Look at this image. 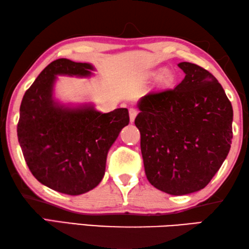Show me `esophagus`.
Wrapping results in <instances>:
<instances>
[{"mask_svg":"<svg viewBox=\"0 0 249 249\" xmlns=\"http://www.w3.org/2000/svg\"><path fill=\"white\" fill-rule=\"evenodd\" d=\"M137 114H138V112H137L136 108H134V107L129 108V119H130V122H132V123L135 121V117L137 116Z\"/></svg>","mask_w":249,"mask_h":249,"instance_id":"1","label":"esophagus"}]
</instances>
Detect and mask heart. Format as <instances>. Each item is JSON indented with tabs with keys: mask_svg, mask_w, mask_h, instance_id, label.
<instances>
[{
	"mask_svg": "<svg viewBox=\"0 0 249 249\" xmlns=\"http://www.w3.org/2000/svg\"><path fill=\"white\" fill-rule=\"evenodd\" d=\"M169 78H170L169 73H168V72L163 73V75H162V79H163V80H166V81H167V80H169Z\"/></svg>",
	"mask_w": 249,
	"mask_h": 249,
	"instance_id": "heart-1",
	"label": "heart"
}]
</instances>
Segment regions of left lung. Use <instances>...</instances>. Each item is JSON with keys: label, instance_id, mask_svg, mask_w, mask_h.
<instances>
[{"label": "left lung", "instance_id": "8db88e82", "mask_svg": "<svg viewBox=\"0 0 249 249\" xmlns=\"http://www.w3.org/2000/svg\"><path fill=\"white\" fill-rule=\"evenodd\" d=\"M178 66L182 81L142 96L135 119L147 179L172 196L206 187L233 138V107L216 78L191 62Z\"/></svg>", "mask_w": 249, "mask_h": 249}]
</instances>
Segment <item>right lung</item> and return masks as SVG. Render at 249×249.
<instances>
[{
  "label": "right lung",
  "instance_id": "1",
  "mask_svg": "<svg viewBox=\"0 0 249 249\" xmlns=\"http://www.w3.org/2000/svg\"><path fill=\"white\" fill-rule=\"evenodd\" d=\"M86 62L57 59L25 92L18 137L29 170L54 191L79 196L102 180L107 151L129 123L127 108L101 113L91 107L71 108L53 100L57 74L91 75Z\"/></svg>",
  "mask_w": 249,
  "mask_h": 249
}]
</instances>
